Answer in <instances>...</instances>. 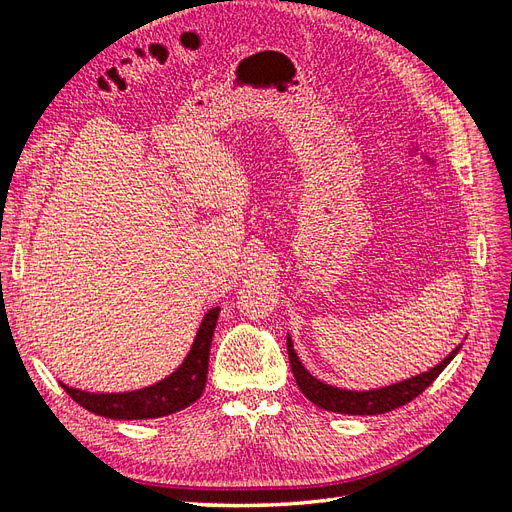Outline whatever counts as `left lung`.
Instances as JSON below:
<instances>
[{
    "instance_id": "obj_1",
    "label": "left lung",
    "mask_w": 512,
    "mask_h": 512,
    "mask_svg": "<svg viewBox=\"0 0 512 512\" xmlns=\"http://www.w3.org/2000/svg\"><path fill=\"white\" fill-rule=\"evenodd\" d=\"M286 346H288V359L294 380H297L301 393L316 404L318 408L327 410V412H337V414H384L391 412L399 406H406L408 401L421 395L427 386L436 380L444 367L455 359V354L461 350V344L442 359L436 367H431L423 374L412 376L408 380H401L389 386H380V389H369V391H348V389H337V386H331L327 382L318 380L316 376L309 374L305 365L299 361L297 352L292 348V337H286Z\"/></svg>"
}]
</instances>
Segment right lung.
<instances>
[{"label": "right lung", "mask_w": 512, "mask_h": 512, "mask_svg": "<svg viewBox=\"0 0 512 512\" xmlns=\"http://www.w3.org/2000/svg\"><path fill=\"white\" fill-rule=\"evenodd\" d=\"M218 316L220 307H211L203 322H200L194 344L183 363L173 374L156 384L145 386V389L128 393H89L83 389H74V386L64 382H61V386L85 410L104 418H115V421H145V418L175 414L192 406L205 391L209 350Z\"/></svg>", "instance_id": "obj_1"}]
</instances>
